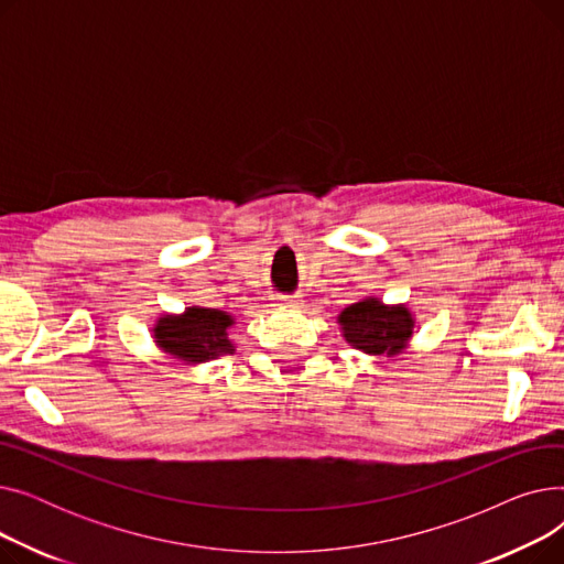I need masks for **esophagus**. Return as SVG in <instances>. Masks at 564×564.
Returning <instances> with one entry per match:
<instances>
[{"instance_id": "esophagus-1", "label": "esophagus", "mask_w": 564, "mask_h": 564, "mask_svg": "<svg viewBox=\"0 0 564 564\" xmlns=\"http://www.w3.org/2000/svg\"><path fill=\"white\" fill-rule=\"evenodd\" d=\"M274 306H276V308H300V306H302V300H300V297H276V300H274Z\"/></svg>"}]
</instances>
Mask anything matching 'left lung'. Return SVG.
Listing matches in <instances>:
<instances>
[{
    "instance_id": "left-lung-1",
    "label": "left lung",
    "mask_w": 564,
    "mask_h": 564,
    "mask_svg": "<svg viewBox=\"0 0 564 564\" xmlns=\"http://www.w3.org/2000/svg\"><path fill=\"white\" fill-rule=\"evenodd\" d=\"M336 322L345 343L375 359L400 357L416 329V317L406 304H383L379 297L349 304Z\"/></svg>"
}]
</instances>
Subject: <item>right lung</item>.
<instances>
[{
	"label": "right lung",
	"instance_id": "right-lung-1",
	"mask_svg": "<svg viewBox=\"0 0 564 564\" xmlns=\"http://www.w3.org/2000/svg\"><path fill=\"white\" fill-rule=\"evenodd\" d=\"M235 315L219 308L187 306L183 313H162L153 324V343L183 366L215 361L235 351L230 327Z\"/></svg>",
	"mask_w": 564,
	"mask_h": 564
}]
</instances>
